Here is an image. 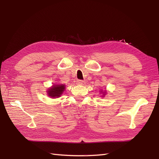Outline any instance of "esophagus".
I'll use <instances>...</instances> for the list:
<instances>
[{"label": "esophagus", "instance_id": "34e87169", "mask_svg": "<svg viewBox=\"0 0 159 159\" xmlns=\"http://www.w3.org/2000/svg\"><path fill=\"white\" fill-rule=\"evenodd\" d=\"M76 83L78 84V85H84V84L85 83V82L83 81V80H77Z\"/></svg>", "mask_w": 159, "mask_h": 159}]
</instances>
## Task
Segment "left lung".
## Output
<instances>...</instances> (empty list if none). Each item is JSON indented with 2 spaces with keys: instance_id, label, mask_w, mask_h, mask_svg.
Segmentation results:
<instances>
[{
  "instance_id": "1",
  "label": "left lung",
  "mask_w": 159,
  "mask_h": 159,
  "mask_svg": "<svg viewBox=\"0 0 159 159\" xmlns=\"http://www.w3.org/2000/svg\"><path fill=\"white\" fill-rule=\"evenodd\" d=\"M100 92L102 93V94H103V96H104V95H105V94H106V93H107L106 92H102V91H100ZM101 92H100V93H101Z\"/></svg>"
}]
</instances>
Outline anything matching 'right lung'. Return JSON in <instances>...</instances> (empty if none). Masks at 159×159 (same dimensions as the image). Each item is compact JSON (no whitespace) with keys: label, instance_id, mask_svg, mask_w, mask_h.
Returning <instances> with one entry per match:
<instances>
[{"label":"right lung","instance_id":"add662e5","mask_svg":"<svg viewBox=\"0 0 159 159\" xmlns=\"http://www.w3.org/2000/svg\"><path fill=\"white\" fill-rule=\"evenodd\" d=\"M65 85H55L52 86L50 88H48V90H47V93L48 95L54 98H57L61 96L63 92L65 90Z\"/></svg>","mask_w":159,"mask_h":159}]
</instances>
